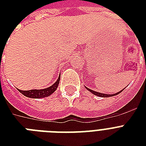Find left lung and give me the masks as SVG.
<instances>
[{
    "label": "left lung",
    "instance_id": "left-lung-1",
    "mask_svg": "<svg viewBox=\"0 0 146 146\" xmlns=\"http://www.w3.org/2000/svg\"><path fill=\"white\" fill-rule=\"evenodd\" d=\"M88 90H89V92H91L92 93H93L95 96H99V97H103V98H107V97H111V96H117V95H118V94H120L121 92L123 90V89H122L121 91L118 92H117V93L115 94H113V95H108V94H103V93H100V92H95L93 91V90H91L90 89H89V88H87V87H86Z\"/></svg>",
    "mask_w": 146,
    "mask_h": 146
}]
</instances>
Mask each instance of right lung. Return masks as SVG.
I'll list each match as a JSON object with an SVG mask.
<instances>
[{
    "instance_id": "add662e5",
    "label": "right lung",
    "mask_w": 146,
    "mask_h": 146,
    "mask_svg": "<svg viewBox=\"0 0 146 146\" xmlns=\"http://www.w3.org/2000/svg\"><path fill=\"white\" fill-rule=\"evenodd\" d=\"M60 79V76L57 80L51 86L46 88L44 89H32V90H29V91H23V90H19V92H21L23 96H26L28 98H42L48 97L50 96L51 94L54 93V91L57 89L58 84H59Z\"/></svg>"
}]
</instances>
